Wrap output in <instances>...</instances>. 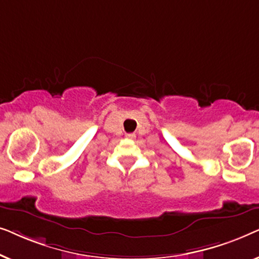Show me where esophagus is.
Wrapping results in <instances>:
<instances>
[{
	"label": "esophagus",
	"mask_w": 259,
	"mask_h": 259,
	"mask_svg": "<svg viewBox=\"0 0 259 259\" xmlns=\"http://www.w3.org/2000/svg\"><path fill=\"white\" fill-rule=\"evenodd\" d=\"M126 138H128V139H134V138H136V134L128 133V134H126Z\"/></svg>",
	"instance_id": "1"
}]
</instances>
